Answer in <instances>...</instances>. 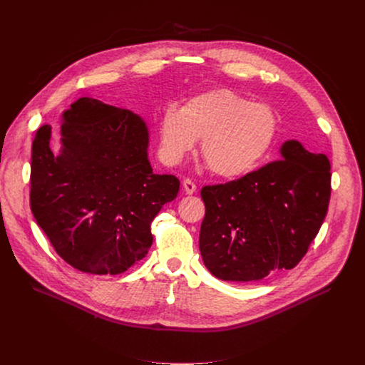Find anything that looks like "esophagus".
<instances>
[{
    "mask_svg": "<svg viewBox=\"0 0 365 365\" xmlns=\"http://www.w3.org/2000/svg\"><path fill=\"white\" fill-rule=\"evenodd\" d=\"M182 185H183V190H185L187 195H193V193L196 192V185H195L193 180H190V179H183Z\"/></svg>",
    "mask_w": 365,
    "mask_h": 365,
    "instance_id": "34e87169",
    "label": "esophagus"
}]
</instances>
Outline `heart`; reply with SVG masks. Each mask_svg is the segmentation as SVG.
<instances>
[{
	"label": "heart",
	"instance_id": "obj_1",
	"mask_svg": "<svg viewBox=\"0 0 365 365\" xmlns=\"http://www.w3.org/2000/svg\"><path fill=\"white\" fill-rule=\"evenodd\" d=\"M277 131L279 120L270 107L217 89L189 99L179 111L163 113L158 125L159 154L166 165L176 166L202 140L206 166L220 178L232 179L267 158Z\"/></svg>",
	"mask_w": 365,
	"mask_h": 365
}]
</instances>
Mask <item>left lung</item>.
<instances>
[{"mask_svg": "<svg viewBox=\"0 0 365 365\" xmlns=\"http://www.w3.org/2000/svg\"><path fill=\"white\" fill-rule=\"evenodd\" d=\"M282 159L224 185L203 186V264L225 282H257L299 264L327 217L331 163L299 141Z\"/></svg>", "mask_w": 365, "mask_h": 365, "instance_id": "1", "label": "left lung"}]
</instances>
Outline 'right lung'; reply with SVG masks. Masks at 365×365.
<instances>
[{"instance_id":"1","label":"right lung","mask_w":365,"mask_h":365,"mask_svg":"<svg viewBox=\"0 0 365 365\" xmlns=\"http://www.w3.org/2000/svg\"><path fill=\"white\" fill-rule=\"evenodd\" d=\"M62 117L59 155L50 148V125L33 140L31 212L73 269L124 273L145 257L150 224L178 196L180 182L153 173L148 130L137 114L85 96Z\"/></svg>"}]
</instances>
